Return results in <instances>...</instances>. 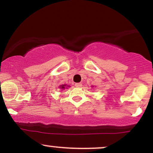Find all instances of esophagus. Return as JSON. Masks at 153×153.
<instances>
[{
    "label": "esophagus",
    "mask_w": 153,
    "mask_h": 153,
    "mask_svg": "<svg viewBox=\"0 0 153 153\" xmlns=\"http://www.w3.org/2000/svg\"><path fill=\"white\" fill-rule=\"evenodd\" d=\"M81 85H82V83H75V86L77 87V88H81Z\"/></svg>",
    "instance_id": "1"
}]
</instances>
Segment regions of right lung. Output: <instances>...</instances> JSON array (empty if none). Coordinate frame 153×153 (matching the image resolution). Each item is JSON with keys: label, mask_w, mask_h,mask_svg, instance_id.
<instances>
[{"label": "right lung", "mask_w": 153, "mask_h": 153, "mask_svg": "<svg viewBox=\"0 0 153 153\" xmlns=\"http://www.w3.org/2000/svg\"><path fill=\"white\" fill-rule=\"evenodd\" d=\"M66 86H69V85H60V88H61V89H65V87Z\"/></svg>", "instance_id": "right-lung-1"}]
</instances>
